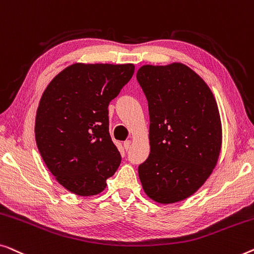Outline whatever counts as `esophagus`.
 <instances>
[{"instance_id": "obj_1", "label": "esophagus", "mask_w": 254, "mask_h": 254, "mask_svg": "<svg viewBox=\"0 0 254 254\" xmlns=\"http://www.w3.org/2000/svg\"><path fill=\"white\" fill-rule=\"evenodd\" d=\"M124 148H126V151H128V149H130V147H131V140H127V141H124Z\"/></svg>"}]
</instances>
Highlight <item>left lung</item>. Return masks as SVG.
Wrapping results in <instances>:
<instances>
[{"instance_id": "obj_1", "label": "left lung", "mask_w": 254, "mask_h": 254, "mask_svg": "<svg viewBox=\"0 0 254 254\" xmlns=\"http://www.w3.org/2000/svg\"><path fill=\"white\" fill-rule=\"evenodd\" d=\"M137 79L148 101V159L138 168L146 195L169 205L194 194L222 147L219 107L205 80L183 63L142 65Z\"/></svg>"}]
</instances>
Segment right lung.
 <instances>
[{
    "label": "right lung",
    "mask_w": 254,
    "mask_h": 254,
    "mask_svg": "<svg viewBox=\"0 0 254 254\" xmlns=\"http://www.w3.org/2000/svg\"><path fill=\"white\" fill-rule=\"evenodd\" d=\"M133 72L131 63H74L42 93L35 141L49 171L71 193H101L120 167L121 154L109 134L108 106Z\"/></svg>",
    "instance_id": "1"
}]
</instances>
